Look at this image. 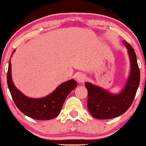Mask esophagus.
<instances>
[{
	"label": "esophagus",
	"instance_id": "esophagus-1",
	"mask_svg": "<svg viewBox=\"0 0 146 146\" xmlns=\"http://www.w3.org/2000/svg\"><path fill=\"white\" fill-rule=\"evenodd\" d=\"M76 80H77V81H78L79 83L82 84V83L84 82L86 80V75L83 74V73H80V74H79L78 76H77Z\"/></svg>",
	"mask_w": 146,
	"mask_h": 146
}]
</instances>
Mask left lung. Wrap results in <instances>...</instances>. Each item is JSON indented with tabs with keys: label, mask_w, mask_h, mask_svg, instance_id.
<instances>
[{
	"label": "left lung",
	"mask_w": 146,
	"mask_h": 146,
	"mask_svg": "<svg viewBox=\"0 0 146 146\" xmlns=\"http://www.w3.org/2000/svg\"><path fill=\"white\" fill-rule=\"evenodd\" d=\"M128 49L130 70L125 86L119 93H112L108 90L89 82L85 83L88 90V111L98 119L115 118L122 115L131 106L140 82V71L135 50L126 41H122Z\"/></svg>",
	"instance_id": "1"
}]
</instances>
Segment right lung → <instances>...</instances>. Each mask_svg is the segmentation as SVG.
<instances>
[{"label": "right lung", "mask_w": 146, "mask_h": 146, "mask_svg": "<svg viewBox=\"0 0 146 146\" xmlns=\"http://www.w3.org/2000/svg\"><path fill=\"white\" fill-rule=\"evenodd\" d=\"M14 52L15 50L12 54ZM7 79L10 93L18 109L27 116L38 120L51 119L58 116L66 97L78 85L76 81L71 79L62 83L46 96L40 98H29L18 90L13 82L10 60Z\"/></svg>", "instance_id": "right-lung-1"}]
</instances>
